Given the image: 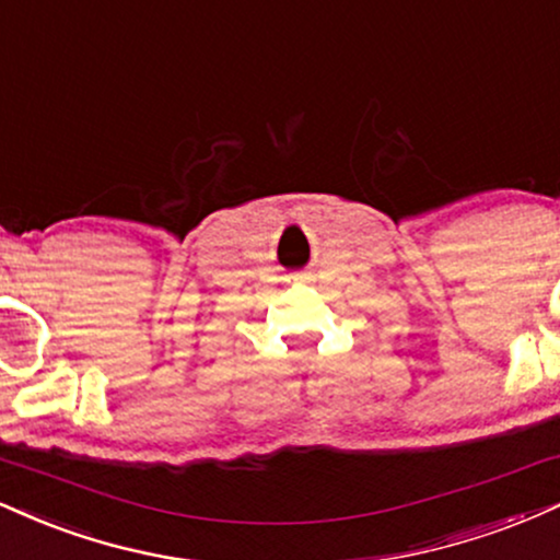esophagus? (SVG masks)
<instances>
[{
  "instance_id": "1",
  "label": "esophagus",
  "mask_w": 560,
  "mask_h": 560,
  "mask_svg": "<svg viewBox=\"0 0 560 560\" xmlns=\"http://www.w3.org/2000/svg\"><path fill=\"white\" fill-rule=\"evenodd\" d=\"M300 281H310V276H300Z\"/></svg>"
}]
</instances>
